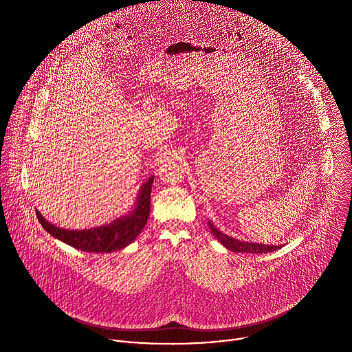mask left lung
I'll list each match as a JSON object with an SVG mask.
<instances>
[{"mask_svg": "<svg viewBox=\"0 0 352 352\" xmlns=\"http://www.w3.org/2000/svg\"><path fill=\"white\" fill-rule=\"evenodd\" d=\"M213 235L232 252H241V254H267L273 252V250H277L281 248V245H263V243H256V242H243L239 239H235L232 236H228L223 234L220 230H217L212 221H208Z\"/></svg>", "mask_w": 352, "mask_h": 352, "instance_id": "1", "label": "left lung"}]
</instances>
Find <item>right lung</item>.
Instances as JSON below:
<instances>
[{
	"label": "right lung",
	"mask_w": 352,
	"mask_h": 352,
	"mask_svg": "<svg viewBox=\"0 0 352 352\" xmlns=\"http://www.w3.org/2000/svg\"><path fill=\"white\" fill-rule=\"evenodd\" d=\"M153 175L142 186L136 199L135 208L128 214L114 221L89 230H65L48 223L40 212H36L41 227L54 238L85 252L110 254L116 252L135 241L142 232L150 214V192H152Z\"/></svg>",
	"instance_id": "right-lung-1"
}]
</instances>
